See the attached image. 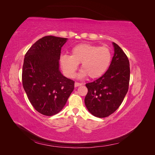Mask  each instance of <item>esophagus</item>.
Masks as SVG:
<instances>
[{"mask_svg":"<svg viewBox=\"0 0 155 155\" xmlns=\"http://www.w3.org/2000/svg\"><path fill=\"white\" fill-rule=\"evenodd\" d=\"M82 85H83V83H78V82H76V83H75V84H74V85H75V87H79V86H81Z\"/></svg>","mask_w":155,"mask_h":155,"instance_id":"34e87169","label":"esophagus"}]
</instances>
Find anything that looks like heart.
Listing matches in <instances>:
<instances>
[{
	"label": "heart",
	"mask_w": 155,
	"mask_h": 155,
	"mask_svg": "<svg viewBox=\"0 0 155 155\" xmlns=\"http://www.w3.org/2000/svg\"><path fill=\"white\" fill-rule=\"evenodd\" d=\"M110 62L111 53L107 47L87 43L74 46L71 55H63L60 58L61 66L69 78L74 77L81 63V77L87 75L91 79L100 78L107 72Z\"/></svg>",
	"instance_id": "heart-1"
}]
</instances>
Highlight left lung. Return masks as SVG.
<instances>
[{
	"instance_id": "obj_1",
	"label": "left lung",
	"mask_w": 155,
	"mask_h": 155,
	"mask_svg": "<svg viewBox=\"0 0 155 155\" xmlns=\"http://www.w3.org/2000/svg\"><path fill=\"white\" fill-rule=\"evenodd\" d=\"M114 54L110 67L101 77L86 84L88 88L85 104L96 117L105 118L118 109L127 93L130 66L127 56L120 46L112 43Z\"/></svg>"
}]
</instances>
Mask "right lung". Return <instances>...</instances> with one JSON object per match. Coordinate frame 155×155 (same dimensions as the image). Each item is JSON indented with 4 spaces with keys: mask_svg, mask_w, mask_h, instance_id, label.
Segmentation results:
<instances>
[{
    "mask_svg": "<svg viewBox=\"0 0 155 155\" xmlns=\"http://www.w3.org/2000/svg\"><path fill=\"white\" fill-rule=\"evenodd\" d=\"M67 38L45 36L33 45L25 54L22 85L34 109L45 116L63 109L74 89V81L63 76L59 60Z\"/></svg>",
    "mask_w": 155,
    "mask_h": 155,
    "instance_id": "1",
    "label": "right lung"
}]
</instances>
